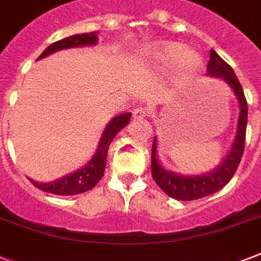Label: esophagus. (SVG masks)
<instances>
[{
    "instance_id": "esophagus-1",
    "label": "esophagus",
    "mask_w": 261,
    "mask_h": 261,
    "mask_svg": "<svg viewBox=\"0 0 261 261\" xmlns=\"http://www.w3.org/2000/svg\"><path fill=\"white\" fill-rule=\"evenodd\" d=\"M133 116H134V119H137V120H142V119L145 118H149L150 114H149V111L145 110V108H137V110L134 111Z\"/></svg>"
}]
</instances>
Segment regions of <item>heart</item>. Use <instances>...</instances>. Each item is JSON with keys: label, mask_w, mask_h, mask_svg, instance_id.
<instances>
[{"label": "heart", "mask_w": 261, "mask_h": 261, "mask_svg": "<svg viewBox=\"0 0 261 261\" xmlns=\"http://www.w3.org/2000/svg\"><path fill=\"white\" fill-rule=\"evenodd\" d=\"M154 66L160 69H167L177 65L181 75H194L200 71L203 65L202 57L196 53L188 51L184 44L176 42L163 43L153 53Z\"/></svg>", "instance_id": "1"}]
</instances>
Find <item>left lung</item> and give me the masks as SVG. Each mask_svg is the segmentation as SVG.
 <instances>
[{"instance_id":"left-lung-1","label":"left lung","mask_w":261,"mask_h":261,"mask_svg":"<svg viewBox=\"0 0 261 261\" xmlns=\"http://www.w3.org/2000/svg\"><path fill=\"white\" fill-rule=\"evenodd\" d=\"M207 75L213 79H221L223 83H226L239 101L240 114L236 137L231 143L230 150L222 163L213 171L200 174H181L165 169L159 159V151H157L159 139L154 137L153 147H151V176L168 196L177 200H195V199L204 198L223 188L234 176L245 147L248 104L237 75L214 50L210 51Z\"/></svg>"}]
</instances>
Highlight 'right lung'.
Returning a JSON list of instances; mask_svg holds the SVG:
<instances>
[{
  "mask_svg": "<svg viewBox=\"0 0 261 261\" xmlns=\"http://www.w3.org/2000/svg\"><path fill=\"white\" fill-rule=\"evenodd\" d=\"M97 34L98 32L94 31V32H89V34L71 35L69 38L58 40V42L53 43V44L47 47L38 59L46 58V57L54 54L59 50L75 48V47L96 46V43L98 42ZM130 118V112H126V114L116 115V116L111 119L106 128H104V131H102L101 138L98 141L97 149L94 151L93 157L83 168H80V169L71 172V173L65 174V176L57 178L54 181L40 182L30 178L31 182L36 188L44 191V192L54 195H63V196L83 194V192L92 190L100 181V178L102 177L104 171H106L107 155H108V149H110L112 139L116 137V134L122 130L123 127H126L128 124Z\"/></svg>",
  "mask_w": 261,
  "mask_h": 261,
  "instance_id": "1",
  "label": "right lung"
}]
</instances>
